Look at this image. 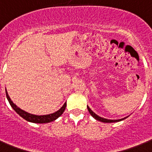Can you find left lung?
<instances>
[{
  "mask_svg": "<svg viewBox=\"0 0 152 152\" xmlns=\"http://www.w3.org/2000/svg\"><path fill=\"white\" fill-rule=\"evenodd\" d=\"M88 110L89 113L91 114V115L92 116L93 118H95L96 120H99V121H101V122H104V123H114V122H119V121H121V120H124L126 118H124V119H120V120H107V119H104V118H102L99 115H97L96 114H95L94 112H92L88 107Z\"/></svg>",
  "mask_w": 152,
  "mask_h": 152,
  "instance_id": "1",
  "label": "left lung"
}]
</instances>
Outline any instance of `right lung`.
I'll list each match as a JSON object with an SVG mask.
<instances>
[{
  "instance_id": "1",
  "label": "right lung",
  "mask_w": 152,
  "mask_h": 152,
  "mask_svg": "<svg viewBox=\"0 0 152 152\" xmlns=\"http://www.w3.org/2000/svg\"><path fill=\"white\" fill-rule=\"evenodd\" d=\"M6 97L8 100H9V104L11 105V107L15 110V112H17V114L20 115L23 119H25V120L27 121H29V122L32 123H36V124H45V123H50L52 121H54L55 120H56L58 117H60L61 115L63 114V112H64L66 107V103L64 104L62 107L61 109L58 110L57 112H54L53 114L49 115H36L30 114V113H28V112L23 111L22 109L19 108L17 107L16 104H14L12 103V101L11 100V99L9 98V95L7 93L6 91Z\"/></svg>"
}]
</instances>
